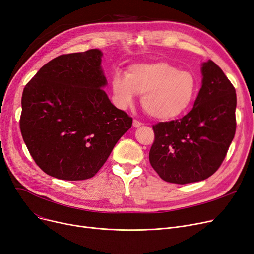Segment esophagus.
I'll use <instances>...</instances> for the list:
<instances>
[{
    "label": "esophagus",
    "instance_id": "34e87169",
    "mask_svg": "<svg viewBox=\"0 0 254 254\" xmlns=\"http://www.w3.org/2000/svg\"><path fill=\"white\" fill-rule=\"evenodd\" d=\"M142 125H143V124L140 123L139 120H136V119H135V120L133 121V127H141Z\"/></svg>",
    "mask_w": 254,
    "mask_h": 254
}]
</instances>
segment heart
Instances as JSON below:
<instances>
[{"instance_id":"heart-1","label":"heart","mask_w":254,"mask_h":254,"mask_svg":"<svg viewBox=\"0 0 254 254\" xmlns=\"http://www.w3.org/2000/svg\"><path fill=\"white\" fill-rule=\"evenodd\" d=\"M112 90L121 107L133 104L135 94L142 95L141 105L152 118L168 121L187 112L197 93V80L188 70H180L167 62L135 64L127 75L116 74Z\"/></svg>"}]
</instances>
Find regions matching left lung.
I'll use <instances>...</instances> for the list:
<instances>
[{"mask_svg": "<svg viewBox=\"0 0 254 254\" xmlns=\"http://www.w3.org/2000/svg\"><path fill=\"white\" fill-rule=\"evenodd\" d=\"M201 88L181 119L153 126L149 162L160 178L185 185L203 181L222 164L236 134V89L212 60L201 64Z\"/></svg>", "mask_w": 254, "mask_h": 254, "instance_id": "1", "label": "left lung"}]
</instances>
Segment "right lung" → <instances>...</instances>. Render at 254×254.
Wrapping results in <instances>:
<instances>
[{
    "label": "right lung",
    "mask_w": 254,
    "mask_h": 254,
    "mask_svg": "<svg viewBox=\"0 0 254 254\" xmlns=\"http://www.w3.org/2000/svg\"><path fill=\"white\" fill-rule=\"evenodd\" d=\"M102 57L97 49L61 55L25 87L21 135L35 163L53 178H92L133 124L103 89Z\"/></svg>",
    "instance_id": "obj_1"
}]
</instances>
